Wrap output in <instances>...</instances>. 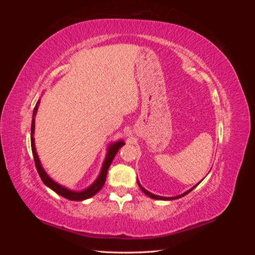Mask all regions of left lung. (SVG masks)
Here are the masks:
<instances>
[{"label": "left lung", "instance_id": "left-lung-1", "mask_svg": "<svg viewBox=\"0 0 255 255\" xmlns=\"http://www.w3.org/2000/svg\"><path fill=\"white\" fill-rule=\"evenodd\" d=\"M137 183H138V185H139V187H140V189L144 192V194L146 195V196H149L150 198H152V199H156V200H174V199H179V198H182V197H184V196H186L187 194H189V192L194 189V188H196L197 187V185H199V183L196 185V186H194L192 188H190L189 190H187L186 192H184V194H182V195H180V196H176V197H160V196H156V195H153V194H151V192H149L148 190H145L141 185L139 184V182L137 181Z\"/></svg>", "mask_w": 255, "mask_h": 255}]
</instances>
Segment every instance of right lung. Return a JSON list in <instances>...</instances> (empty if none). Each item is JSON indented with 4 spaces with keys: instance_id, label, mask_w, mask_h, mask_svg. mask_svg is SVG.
I'll return each mask as SVG.
<instances>
[{
    "instance_id": "1",
    "label": "right lung",
    "mask_w": 255,
    "mask_h": 255,
    "mask_svg": "<svg viewBox=\"0 0 255 255\" xmlns=\"http://www.w3.org/2000/svg\"><path fill=\"white\" fill-rule=\"evenodd\" d=\"M40 100L36 103V106L33 112V119H32V128H30V144H32V151H33V156H34V160H35V165L37 168V171L39 173V176L41 177L42 182L44 183V185H47L49 188H51L53 191H55L56 194H58L59 196L64 197L68 200H71V201H83V200L89 199L91 197H94L97 192H99L101 190V188L103 187V185L105 183L106 180V175H107V170L112 164V161L114 159V157L116 156V154L119 151V149L121 146L125 144V141L123 140H119L116 141L112 144L109 145V151H107L106 157L104 159V163L102 165V169L101 172H100L98 179L92 183L90 186L86 189H84L82 191H73L66 188L65 186H61V185L57 184L56 182H54L51 177L47 174V172L44 171V169L41 166V163L39 160V157H38V154L36 152V148H35V142H34V130H35V116L38 110V106H39Z\"/></svg>"
}]
</instances>
